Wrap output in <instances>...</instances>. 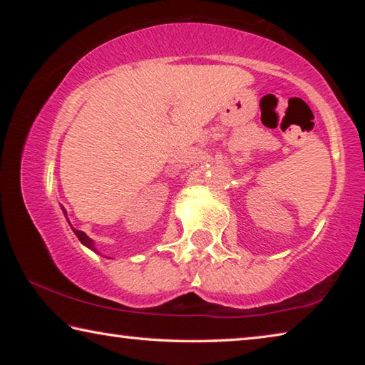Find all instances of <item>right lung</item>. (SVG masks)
Returning a JSON list of instances; mask_svg holds the SVG:
<instances>
[{
    "mask_svg": "<svg viewBox=\"0 0 365 365\" xmlns=\"http://www.w3.org/2000/svg\"><path fill=\"white\" fill-rule=\"evenodd\" d=\"M63 211H64V214H66V209H63ZM69 224H71V222H69ZM72 227V225H71ZM72 230H73V233H76L77 235V238L80 240V243H82V245H85L86 246V248H90V250H93V251H96V248H95V245H93V240H90L88 237H86V235L83 233V232H80V230H76V228H73L72 227Z\"/></svg>",
    "mask_w": 365,
    "mask_h": 365,
    "instance_id": "right-lung-1",
    "label": "right lung"
}]
</instances>
